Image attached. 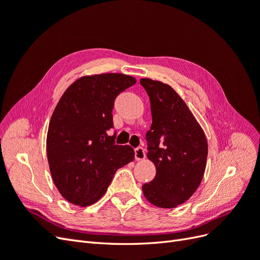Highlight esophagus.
Segmentation results:
<instances>
[{"label":"esophagus","mask_w":260,"mask_h":260,"mask_svg":"<svg viewBox=\"0 0 260 260\" xmlns=\"http://www.w3.org/2000/svg\"><path fill=\"white\" fill-rule=\"evenodd\" d=\"M135 157L137 160H142L145 158V151L142 147H138L135 151Z\"/></svg>","instance_id":"esophagus-1"}]
</instances>
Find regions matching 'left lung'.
Returning <instances> with one entry per match:
<instances>
[{"instance_id": "1", "label": "left lung", "mask_w": 260, "mask_h": 260, "mask_svg": "<svg viewBox=\"0 0 260 260\" xmlns=\"http://www.w3.org/2000/svg\"><path fill=\"white\" fill-rule=\"evenodd\" d=\"M151 102L152 125L146 133L147 158L156 168L143 184L145 199L159 208H175L198 190L206 168L208 144L201 124L169 84L140 80Z\"/></svg>"}]
</instances>
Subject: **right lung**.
<instances>
[{"mask_svg":"<svg viewBox=\"0 0 260 260\" xmlns=\"http://www.w3.org/2000/svg\"><path fill=\"white\" fill-rule=\"evenodd\" d=\"M137 82L123 74L83 76L70 84L51 117L46 154L54 184L69 203L90 206L103 196L115 172L135 159L129 145H116L114 101Z\"/></svg>","mask_w":260,"mask_h":260,"instance_id":"add662e5","label":"right lung"}]
</instances>
